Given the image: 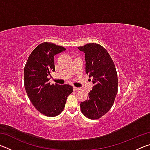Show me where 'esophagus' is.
Segmentation results:
<instances>
[{"label":"esophagus","mask_w":150,"mask_h":150,"mask_svg":"<svg viewBox=\"0 0 150 150\" xmlns=\"http://www.w3.org/2000/svg\"><path fill=\"white\" fill-rule=\"evenodd\" d=\"M73 89L75 90V91H77V90H81V88H79V87H73Z\"/></svg>","instance_id":"obj_1"}]
</instances>
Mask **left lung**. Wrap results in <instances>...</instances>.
I'll return each mask as SVG.
<instances>
[{
  "label": "left lung",
  "mask_w": 150,
  "mask_h": 150,
  "mask_svg": "<svg viewBox=\"0 0 150 150\" xmlns=\"http://www.w3.org/2000/svg\"><path fill=\"white\" fill-rule=\"evenodd\" d=\"M85 54V72L92 77L94 86L87 100L81 103V110L86 117L96 120L107 113L118 93V76L113 60L100 44H87L78 47Z\"/></svg>",
  "instance_id": "1"
}]
</instances>
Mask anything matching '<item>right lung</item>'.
<instances>
[{
	"label": "right lung",
	"mask_w": 150,
	"mask_h": 150,
	"mask_svg": "<svg viewBox=\"0 0 150 150\" xmlns=\"http://www.w3.org/2000/svg\"><path fill=\"white\" fill-rule=\"evenodd\" d=\"M65 50L52 42L42 43L32 51L24 66V87L29 99L37 110L49 117L62 112L73 91L69 85L49 82L51 72L55 71L54 55Z\"/></svg>",
	"instance_id": "right-lung-1"
}]
</instances>
